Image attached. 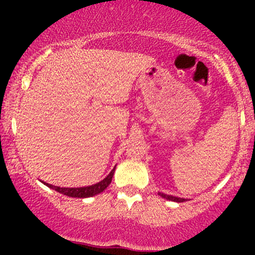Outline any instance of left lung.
<instances>
[{
    "instance_id": "obj_1",
    "label": "left lung",
    "mask_w": 255,
    "mask_h": 255,
    "mask_svg": "<svg viewBox=\"0 0 255 255\" xmlns=\"http://www.w3.org/2000/svg\"><path fill=\"white\" fill-rule=\"evenodd\" d=\"M159 195H160V197H162V198L166 199V200L176 201V203H183V201H186V199H182V198H177V197H172V195L164 194V193H159Z\"/></svg>"
}]
</instances>
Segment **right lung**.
<instances>
[{
  "label": "right lung",
  "mask_w": 255,
  "mask_h": 255,
  "mask_svg": "<svg viewBox=\"0 0 255 255\" xmlns=\"http://www.w3.org/2000/svg\"><path fill=\"white\" fill-rule=\"evenodd\" d=\"M114 171H115V168H114L113 170H111L110 174L108 175V176L105 177L103 181H101V182L93 184V186H89V187H80V188H62V187L52 186V184H49V183H45V182H43V183L45 184V186L50 187L51 189H55L56 192L61 193V194L68 195V197H72V198H90V197H93V195L102 193L105 188H107L108 186H109L111 180H113Z\"/></svg>",
  "instance_id": "1"
}]
</instances>
